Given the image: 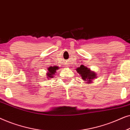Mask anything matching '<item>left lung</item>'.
I'll list each match as a JSON object with an SVG mask.
<instances>
[{
	"label": "left lung",
	"instance_id": "left-lung-1",
	"mask_svg": "<svg viewBox=\"0 0 130 130\" xmlns=\"http://www.w3.org/2000/svg\"><path fill=\"white\" fill-rule=\"evenodd\" d=\"M76 70L80 75L82 79L84 81H86L87 83H92V80L97 77L96 73L92 72L90 69L83 65H81L79 67H77Z\"/></svg>",
	"mask_w": 130,
	"mask_h": 130
}]
</instances>
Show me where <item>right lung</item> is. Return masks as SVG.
<instances>
[{
	"instance_id": "add662e5",
	"label": "right lung",
	"mask_w": 130,
	"mask_h": 130,
	"mask_svg": "<svg viewBox=\"0 0 130 130\" xmlns=\"http://www.w3.org/2000/svg\"><path fill=\"white\" fill-rule=\"evenodd\" d=\"M59 69V67L58 66H50L48 68V72L46 75L47 76L48 79H50L51 78H53L55 75V73H56V70H58Z\"/></svg>"
}]
</instances>
